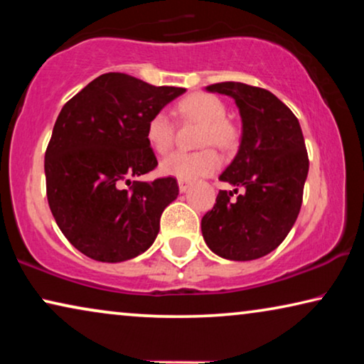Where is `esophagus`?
<instances>
[{
  "label": "esophagus",
  "instance_id": "1",
  "mask_svg": "<svg viewBox=\"0 0 364 364\" xmlns=\"http://www.w3.org/2000/svg\"><path fill=\"white\" fill-rule=\"evenodd\" d=\"M191 186H192L191 181H178V191H181L182 193L187 192L188 188H191Z\"/></svg>",
  "mask_w": 364,
  "mask_h": 364
}]
</instances>
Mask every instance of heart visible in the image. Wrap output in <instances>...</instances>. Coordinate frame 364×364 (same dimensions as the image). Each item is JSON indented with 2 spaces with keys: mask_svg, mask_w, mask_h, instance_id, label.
Wrapping results in <instances>:
<instances>
[{
  "mask_svg": "<svg viewBox=\"0 0 364 364\" xmlns=\"http://www.w3.org/2000/svg\"><path fill=\"white\" fill-rule=\"evenodd\" d=\"M177 114L182 121H193L202 126L197 144L202 151L176 152L162 162V172L178 181L210 176L220 167V157L213 149L230 151L237 146L238 129L228 121L227 109L220 99L208 92H193L181 99L177 104ZM146 139L157 154H167L176 141V124L167 112L159 111L152 114L146 126Z\"/></svg>",
  "mask_w": 364,
  "mask_h": 364,
  "instance_id": "1",
  "label": "heart"
}]
</instances>
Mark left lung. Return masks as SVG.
<instances>
[{
    "label": "left lung",
    "instance_id": "left-lung-1",
    "mask_svg": "<svg viewBox=\"0 0 364 364\" xmlns=\"http://www.w3.org/2000/svg\"><path fill=\"white\" fill-rule=\"evenodd\" d=\"M207 91L235 99L242 142L218 177L244 192L220 191L202 217V235L218 257L248 262L265 257L285 240L296 222L308 176V152L300 122L275 94L243 82H217Z\"/></svg>",
    "mask_w": 364,
    "mask_h": 364
}]
</instances>
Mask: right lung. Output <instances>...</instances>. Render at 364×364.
<instances>
[{
	"label": "right lung",
	"mask_w": 364,
	"mask_h": 364,
	"mask_svg": "<svg viewBox=\"0 0 364 364\" xmlns=\"http://www.w3.org/2000/svg\"><path fill=\"white\" fill-rule=\"evenodd\" d=\"M183 92L107 73L64 104L44 154L46 196L64 237L86 257L131 260L156 240L177 181L131 178L157 167L147 121Z\"/></svg>",
	"instance_id": "right-lung-1"
}]
</instances>
